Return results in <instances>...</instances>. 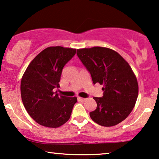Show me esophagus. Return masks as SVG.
Instances as JSON below:
<instances>
[{
	"label": "esophagus",
	"instance_id": "esophagus-1",
	"mask_svg": "<svg viewBox=\"0 0 159 159\" xmlns=\"http://www.w3.org/2000/svg\"><path fill=\"white\" fill-rule=\"evenodd\" d=\"M78 100H79V101H82V102H84L86 101V98H80V97H79L78 98Z\"/></svg>",
	"mask_w": 159,
	"mask_h": 159
}]
</instances>
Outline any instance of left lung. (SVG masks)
<instances>
[{
	"instance_id": "left-lung-1",
	"label": "left lung",
	"mask_w": 159,
	"mask_h": 159,
	"mask_svg": "<svg viewBox=\"0 0 159 159\" xmlns=\"http://www.w3.org/2000/svg\"><path fill=\"white\" fill-rule=\"evenodd\" d=\"M77 54L93 83L103 85V97L93 98L97 108L90 113L91 119L103 127L118 125L132 112L138 95V80L129 64L108 48H80Z\"/></svg>"
}]
</instances>
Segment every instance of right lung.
Returning <instances> with one entry per match:
<instances>
[{
  "label": "right lung",
  "mask_w": 159,
  "mask_h": 159,
  "mask_svg": "<svg viewBox=\"0 0 159 159\" xmlns=\"http://www.w3.org/2000/svg\"><path fill=\"white\" fill-rule=\"evenodd\" d=\"M75 48L48 47L28 65L21 81V96L25 109L39 125L57 128L69 120L77 97L53 92L59 88L62 69L75 55Z\"/></svg>",
  "instance_id": "add662e5"
}]
</instances>
